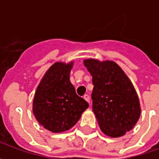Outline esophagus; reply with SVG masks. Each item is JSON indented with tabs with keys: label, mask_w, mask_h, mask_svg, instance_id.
Returning a JSON list of instances; mask_svg holds the SVG:
<instances>
[{
	"label": "esophagus",
	"mask_w": 159,
	"mask_h": 159,
	"mask_svg": "<svg viewBox=\"0 0 159 159\" xmlns=\"http://www.w3.org/2000/svg\"><path fill=\"white\" fill-rule=\"evenodd\" d=\"M83 99L86 100L87 102H89V103H90V99H89V96L88 95V94H85L84 96H83Z\"/></svg>",
	"instance_id": "esophagus-1"
}]
</instances>
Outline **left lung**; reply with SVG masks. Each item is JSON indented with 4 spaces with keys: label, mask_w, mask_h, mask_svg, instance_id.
<instances>
[{
    "label": "left lung",
    "mask_w": 159,
    "mask_h": 159,
    "mask_svg": "<svg viewBox=\"0 0 159 159\" xmlns=\"http://www.w3.org/2000/svg\"><path fill=\"white\" fill-rule=\"evenodd\" d=\"M83 63L93 76V111L100 129L107 136H123L133 129L140 116L134 87L112 60L88 59Z\"/></svg>",
    "instance_id": "8db88e82"
}]
</instances>
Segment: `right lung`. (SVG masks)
I'll use <instances>...</instances> for the list:
<instances>
[{"instance_id": "obj_1", "label": "right lung", "mask_w": 159, "mask_h": 159, "mask_svg": "<svg viewBox=\"0 0 159 159\" xmlns=\"http://www.w3.org/2000/svg\"><path fill=\"white\" fill-rule=\"evenodd\" d=\"M73 61L55 62L37 86L33 100V113L38 123L52 133L71 129L89 107L76 93L70 81Z\"/></svg>"}]
</instances>
